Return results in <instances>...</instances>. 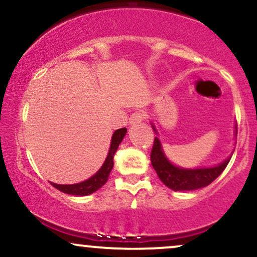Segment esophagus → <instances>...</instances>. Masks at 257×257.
Segmentation results:
<instances>
[{"label":"esophagus","mask_w":257,"mask_h":257,"mask_svg":"<svg viewBox=\"0 0 257 257\" xmlns=\"http://www.w3.org/2000/svg\"><path fill=\"white\" fill-rule=\"evenodd\" d=\"M145 119V112L144 111H135L131 116V124H139Z\"/></svg>","instance_id":"34e87169"}]
</instances>
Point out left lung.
Wrapping results in <instances>:
<instances>
[{
    "label": "left lung",
    "instance_id": "8db88e82",
    "mask_svg": "<svg viewBox=\"0 0 257 257\" xmlns=\"http://www.w3.org/2000/svg\"><path fill=\"white\" fill-rule=\"evenodd\" d=\"M152 128L153 131L157 132L153 125ZM235 135H237V128H235ZM229 159L231 157L213 168L184 169V168L174 166L168 161L158 138H155L151 151V163L153 169L156 170L161 181L174 191H192L210 185L225 170Z\"/></svg>",
    "mask_w": 257,
    "mask_h": 257
}]
</instances>
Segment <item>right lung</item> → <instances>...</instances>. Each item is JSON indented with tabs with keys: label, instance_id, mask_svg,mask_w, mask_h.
I'll return each mask as SVG.
<instances>
[{
	"label": "right lung",
	"instance_id": "1",
	"mask_svg": "<svg viewBox=\"0 0 257 257\" xmlns=\"http://www.w3.org/2000/svg\"><path fill=\"white\" fill-rule=\"evenodd\" d=\"M125 133L126 128L117 129L113 133L107 157H106L102 167L98 170V173L94 174L91 178L85 180V181L79 182V184L73 185H58L51 182L53 187H55L57 190L61 191L64 193L72 194V196H88V194H91L93 192H95V191H98L99 188H101L107 182L112 168H113V156L116 153L117 149H118L119 144L122 143Z\"/></svg>",
	"mask_w": 257,
	"mask_h": 257
}]
</instances>
